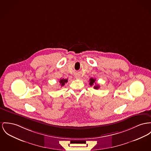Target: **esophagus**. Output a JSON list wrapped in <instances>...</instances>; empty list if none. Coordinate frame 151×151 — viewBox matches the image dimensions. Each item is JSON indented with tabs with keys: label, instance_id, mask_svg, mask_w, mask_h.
<instances>
[{
	"label": "esophagus",
	"instance_id": "34e87169",
	"mask_svg": "<svg viewBox=\"0 0 151 151\" xmlns=\"http://www.w3.org/2000/svg\"><path fill=\"white\" fill-rule=\"evenodd\" d=\"M75 77H76V79H80V76L79 75H77V74L75 76Z\"/></svg>",
	"mask_w": 151,
	"mask_h": 151
}]
</instances>
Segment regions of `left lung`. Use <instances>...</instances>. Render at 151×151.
I'll return each mask as SVG.
<instances>
[{"label":"left lung","instance_id":"obj_1","mask_svg":"<svg viewBox=\"0 0 151 151\" xmlns=\"http://www.w3.org/2000/svg\"><path fill=\"white\" fill-rule=\"evenodd\" d=\"M89 81H90L89 84H90V85H91V86H93L94 83H95L96 79H94V78H91V79L89 80ZM99 88H100V86H99V85H95V86H94V88L95 89H98Z\"/></svg>","mask_w":151,"mask_h":151}]
</instances>
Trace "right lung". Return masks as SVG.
Returning <instances> with one entry per match:
<instances>
[{
  "mask_svg": "<svg viewBox=\"0 0 151 151\" xmlns=\"http://www.w3.org/2000/svg\"><path fill=\"white\" fill-rule=\"evenodd\" d=\"M68 82V79H60V86H63L65 85V83Z\"/></svg>",
  "mask_w": 151,
  "mask_h": 151,
  "instance_id": "1",
  "label": "right lung"
}]
</instances>
